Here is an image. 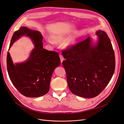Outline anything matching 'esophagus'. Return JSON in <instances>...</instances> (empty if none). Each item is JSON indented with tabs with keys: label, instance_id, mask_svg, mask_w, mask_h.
Here are the masks:
<instances>
[{
	"label": "esophagus",
	"instance_id": "34e87169",
	"mask_svg": "<svg viewBox=\"0 0 124 124\" xmlns=\"http://www.w3.org/2000/svg\"><path fill=\"white\" fill-rule=\"evenodd\" d=\"M59 57H60V59H61V63H62V61H63V59H64L63 57V56L62 55V54H60V55H59Z\"/></svg>",
	"mask_w": 124,
	"mask_h": 124
}]
</instances>
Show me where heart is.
<instances>
[{
    "label": "heart",
    "mask_w": 124,
    "mask_h": 124,
    "mask_svg": "<svg viewBox=\"0 0 124 124\" xmlns=\"http://www.w3.org/2000/svg\"><path fill=\"white\" fill-rule=\"evenodd\" d=\"M53 40H54L53 41L51 39H49L48 41L52 44H53L54 42L57 43L62 42L65 40V37H64V36L62 33H58L53 36ZM69 43H71V42Z\"/></svg>",
    "instance_id": "obj_1"
}]
</instances>
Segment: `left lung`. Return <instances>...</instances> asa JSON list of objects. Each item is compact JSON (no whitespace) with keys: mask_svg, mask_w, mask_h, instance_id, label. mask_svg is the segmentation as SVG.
Segmentation results:
<instances>
[{"mask_svg":"<svg viewBox=\"0 0 124 124\" xmlns=\"http://www.w3.org/2000/svg\"><path fill=\"white\" fill-rule=\"evenodd\" d=\"M99 41L93 46L90 38L62 50L68 86L74 95L85 98L97 96L110 81L116 60L112 44L103 31H98Z\"/></svg>","mask_w":124,"mask_h":124,"instance_id":"left-lung-1","label":"left lung"}]
</instances>
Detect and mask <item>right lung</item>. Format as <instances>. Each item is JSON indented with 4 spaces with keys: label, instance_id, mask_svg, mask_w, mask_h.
Segmentation results:
<instances>
[{
    "label": "right lung",
    "instance_id": "obj_1",
    "mask_svg": "<svg viewBox=\"0 0 124 124\" xmlns=\"http://www.w3.org/2000/svg\"><path fill=\"white\" fill-rule=\"evenodd\" d=\"M22 36L31 38L34 48L26 62L16 65L8 53V76L22 95L28 97H41L49 92L52 74L55 68L60 65V58L58 53L43 48V37L40 32L26 27H21L14 33L9 49L14 42Z\"/></svg>",
    "mask_w": 124,
    "mask_h": 124
}]
</instances>
